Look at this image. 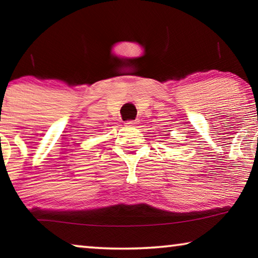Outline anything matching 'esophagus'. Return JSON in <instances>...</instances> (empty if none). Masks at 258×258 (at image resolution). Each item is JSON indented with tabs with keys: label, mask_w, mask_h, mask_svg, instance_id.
<instances>
[{
	"label": "esophagus",
	"mask_w": 258,
	"mask_h": 258,
	"mask_svg": "<svg viewBox=\"0 0 258 258\" xmlns=\"http://www.w3.org/2000/svg\"><path fill=\"white\" fill-rule=\"evenodd\" d=\"M138 124L137 121H127L126 122V126H136Z\"/></svg>",
	"instance_id": "1"
}]
</instances>
